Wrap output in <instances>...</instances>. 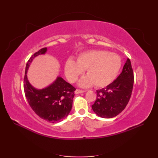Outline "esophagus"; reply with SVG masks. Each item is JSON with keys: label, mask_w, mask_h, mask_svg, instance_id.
Here are the masks:
<instances>
[{"label": "esophagus", "mask_w": 158, "mask_h": 158, "mask_svg": "<svg viewBox=\"0 0 158 158\" xmlns=\"http://www.w3.org/2000/svg\"><path fill=\"white\" fill-rule=\"evenodd\" d=\"M84 90H81V89H76L75 90V94H81V93H84Z\"/></svg>", "instance_id": "1"}]
</instances>
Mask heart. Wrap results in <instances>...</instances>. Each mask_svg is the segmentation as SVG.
<instances>
[{
  "label": "heart",
  "mask_w": 158,
  "mask_h": 158,
  "mask_svg": "<svg viewBox=\"0 0 158 158\" xmlns=\"http://www.w3.org/2000/svg\"><path fill=\"white\" fill-rule=\"evenodd\" d=\"M121 64V59L118 55L94 50L80 55L76 62L69 59L65 64L64 71L67 79L74 82L85 70L87 76L81 78L80 86L88 87L94 84L95 87L102 88L116 78Z\"/></svg>",
  "instance_id": "obj_1"
}]
</instances>
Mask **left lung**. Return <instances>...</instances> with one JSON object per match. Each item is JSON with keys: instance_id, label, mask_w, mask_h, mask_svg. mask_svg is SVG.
Returning <instances> with one entry per match:
<instances>
[{"instance_id": "obj_1", "label": "left lung", "mask_w": 158, "mask_h": 158, "mask_svg": "<svg viewBox=\"0 0 158 158\" xmlns=\"http://www.w3.org/2000/svg\"><path fill=\"white\" fill-rule=\"evenodd\" d=\"M134 73L131 60L127 59L122 73L106 88L97 90V98L92 106L93 111L102 118H113L121 113L131 97Z\"/></svg>"}]
</instances>
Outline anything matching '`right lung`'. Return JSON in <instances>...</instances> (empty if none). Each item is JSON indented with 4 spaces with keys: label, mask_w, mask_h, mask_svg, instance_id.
Here are the masks:
<instances>
[{
    "label": "right lung",
    "mask_w": 158,
    "mask_h": 158,
    "mask_svg": "<svg viewBox=\"0 0 158 158\" xmlns=\"http://www.w3.org/2000/svg\"><path fill=\"white\" fill-rule=\"evenodd\" d=\"M47 47L41 49L28 60L23 79V89L30 107L38 116L54 123L67 117L73 106L76 88L60 76L49 86L41 89L33 88L27 77L30 63L35 56L44 55Z\"/></svg>",
    "instance_id": "obj_1"
}]
</instances>
